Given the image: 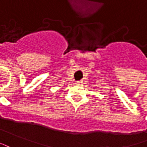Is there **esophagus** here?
Wrapping results in <instances>:
<instances>
[{
	"label": "esophagus",
	"mask_w": 147,
	"mask_h": 147,
	"mask_svg": "<svg viewBox=\"0 0 147 147\" xmlns=\"http://www.w3.org/2000/svg\"><path fill=\"white\" fill-rule=\"evenodd\" d=\"M76 84H82V81H76Z\"/></svg>",
	"instance_id": "esophagus-1"
}]
</instances>
